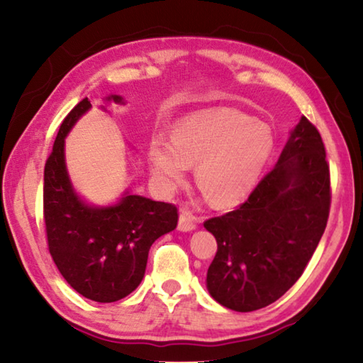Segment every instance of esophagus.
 Listing matches in <instances>:
<instances>
[{
    "mask_svg": "<svg viewBox=\"0 0 363 363\" xmlns=\"http://www.w3.org/2000/svg\"><path fill=\"white\" fill-rule=\"evenodd\" d=\"M196 218L194 216L192 213H190L189 210H181V214H179V224H177V229H179L181 232H190L194 230L196 224H195Z\"/></svg>",
    "mask_w": 363,
    "mask_h": 363,
    "instance_id": "1",
    "label": "esophagus"
}]
</instances>
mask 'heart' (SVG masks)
<instances>
[{
	"label": "heart",
	"instance_id": "1",
	"mask_svg": "<svg viewBox=\"0 0 363 363\" xmlns=\"http://www.w3.org/2000/svg\"><path fill=\"white\" fill-rule=\"evenodd\" d=\"M274 149L269 125L233 108L196 113L174 128L171 143L149 144L152 173L173 190L195 164V181L213 205L243 199L259 181Z\"/></svg>",
	"mask_w": 363,
	"mask_h": 363
}]
</instances>
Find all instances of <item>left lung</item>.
Masks as SVG:
<instances>
[{
	"instance_id": "left-lung-1",
	"label": "left lung",
	"mask_w": 363,
	"mask_h": 363,
	"mask_svg": "<svg viewBox=\"0 0 363 363\" xmlns=\"http://www.w3.org/2000/svg\"><path fill=\"white\" fill-rule=\"evenodd\" d=\"M330 168L320 133L303 116L272 171L237 210L205 220L218 242L206 288L237 312L266 307L296 284L327 227Z\"/></svg>"
}]
</instances>
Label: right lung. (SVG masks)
<instances>
[{
  "mask_svg": "<svg viewBox=\"0 0 363 363\" xmlns=\"http://www.w3.org/2000/svg\"><path fill=\"white\" fill-rule=\"evenodd\" d=\"M106 101L123 104V97L112 94ZM89 108L84 97L59 128L45 164L43 210L49 253L67 284L96 303H115L143 281L152 243L176 229L177 208L128 190L110 206L79 199L67 173L64 145Z\"/></svg>",
  "mask_w": 363,
  "mask_h": 363,
  "instance_id": "obj_1",
  "label": "right lung"
}]
</instances>
